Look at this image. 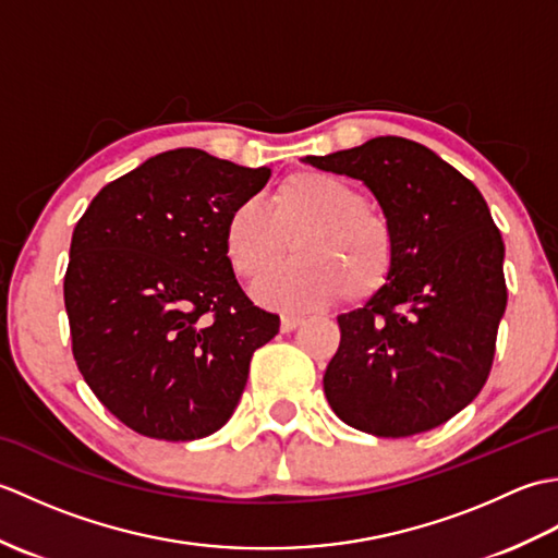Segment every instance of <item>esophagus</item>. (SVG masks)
Segmentation results:
<instances>
[{
  "instance_id": "obj_1",
  "label": "esophagus",
  "mask_w": 558,
  "mask_h": 558,
  "mask_svg": "<svg viewBox=\"0 0 558 558\" xmlns=\"http://www.w3.org/2000/svg\"><path fill=\"white\" fill-rule=\"evenodd\" d=\"M300 326H302V318L300 316H282V322H280L282 333H292V330L300 328Z\"/></svg>"
}]
</instances>
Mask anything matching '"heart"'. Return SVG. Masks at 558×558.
I'll return each instance as SVG.
<instances>
[{"label": "heart", "mask_w": 558, "mask_h": 558, "mask_svg": "<svg viewBox=\"0 0 558 558\" xmlns=\"http://www.w3.org/2000/svg\"><path fill=\"white\" fill-rule=\"evenodd\" d=\"M300 258L256 288L260 304L306 312L338 300L366 302L393 276L398 246L393 225L366 204L360 186L322 170H298L270 192V213L258 201H240L225 218L222 248L230 268L254 282L290 252Z\"/></svg>", "instance_id": "1"}]
</instances>
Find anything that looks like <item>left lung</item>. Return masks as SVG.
Instances as JSON below:
<instances>
[{
  "label": "left lung",
  "instance_id": "obj_1",
  "mask_svg": "<svg viewBox=\"0 0 558 558\" xmlns=\"http://www.w3.org/2000/svg\"><path fill=\"white\" fill-rule=\"evenodd\" d=\"M306 162L369 186L398 246L388 286L338 316L328 405L374 436L429 432L477 398L494 364L508 290L487 201L434 150L400 136Z\"/></svg>",
  "mask_w": 558,
  "mask_h": 558
}]
</instances>
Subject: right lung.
Returning <instances> with one entry per match:
<instances>
[{
  "label": "right lung",
  "mask_w": 558,
  "mask_h": 558,
  "mask_svg": "<svg viewBox=\"0 0 558 558\" xmlns=\"http://www.w3.org/2000/svg\"><path fill=\"white\" fill-rule=\"evenodd\" d=\"M268 177L177 148L102 186L76 222L64 276L71 352L136 434L194 441L218 432L254 352L276 338L280 316L246 298L222 248L228 213Z\"/></svg>",
  "instance_id": "1"
}]
</instances>
